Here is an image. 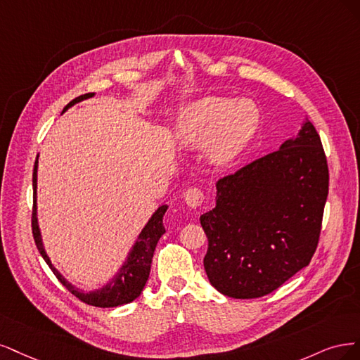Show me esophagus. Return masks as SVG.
<instances>
[{
	"label": "esophagus",
	"instance_id": "obj_1",
	"mask_svg": "<svg viewBox=\"0 0 360 360\" xmlns=\"http://www.w3.org/2000/svg\"><path fill=\"white\" fill-rule=\"evenodd\" d=\"M203 199L205 195L199 188H188L184 193V202L188 207H191V210H197V207L202 206Z\"/></svg>",
	"mask_w": 360,
	"mask_h": 360
}]
</instances>
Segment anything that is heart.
I'll list each match as a JSON object with an SVG mask.
<instances>
[{"mask_svg":"<svg viewBox=\"0 0 360 360\" xmlns=\"http://www.w3.org/2000/svg\"><path fill=\"white\" fill-rule=\"evenodd\" d=\"M248 101H229L203 97L185 106L175 125V137L187 148L206 146V155L214 166H227L245 148L256 129L254 117L248 118Z\"/></svg>","mask_w":360,"mask_h":360,"instance_id":"1","label":"heart"}]
</instances>
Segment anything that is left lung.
Wrapping results in <instances>:
<instances>
[{
	"label": "left lung",
	"mask_w": 360,
	"mask_h": 360,
	"mask_svg": "<svg viewBox=\"0 0 360 360\" xmlns=\"http://www.w3.org/2000/svg\"><path fill=\"white\" fill-rule=\"evenodd\" d=\"M329 191L328 161L314 125L272 154L217 182V203L200 215L210 283L229 297L272 293L309 264Z\"/></svg>",
	"instance_id": "8db88e82"
}]
</instances>
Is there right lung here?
I'll list each match as a JSON object with an SVG mask.
<instances>
[{
  "label": "right lung",
  "mask_w": 360,
  "mask_h": 360,
  "mask_svg": "<svg viewBox=\"0 0 360 360\" xmlns=\"http://www.w3.org/2000/svg\"><path fill=\"white\" fill-rule=\"evenodd\" d=\"M94 96H96L94 92H88V94L76 97L63 109V113L70 109L72 106H75L76 103L88 100ZM37 170H39V154L36 158V163H34V172H32V190H34L32 235H34V240H36V245L41 254V257L44 259L46 263L49 264V268L52 269L55 276L63 283V285L67 287L68 292H72L77 299H80L82 302L88 305L98 307V308H113V307H120L124 304L133 302L136 297L141 296L142 290L148 281L149 272H150V263H153L154 251L158 243V239L166 233V229L163 226V217L169 206L161 205L157 207V211L150 215L148 223L145 224L141 233H139L134 245L131 247L129 254H127L125 262L122 263L118 272L110 278L109 283H106L100 288L91 290V292H85V290L79 288L65 280L64 275L52 264L48 252L44 250L41 231L39 227V218H37Z\"/></svg>",
  "instance_id": "obj_1"
}]
</instances>
